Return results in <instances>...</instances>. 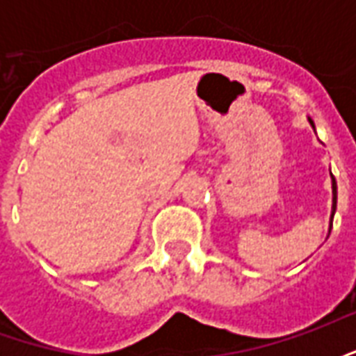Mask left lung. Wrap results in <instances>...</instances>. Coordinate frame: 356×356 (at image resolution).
I'll use <instances>...</instances> for the list:
<instances>
[{
    "label": "left lung",
    "instance_id": "obj_1",
    "mask_svg": "<svg viewBox=\"0 0 356 356\" xmlns=\"http://www.w3.org/2000/svg\"><path fill=\"white\" fill-rule=\"evenodd\" d=\"M309 124L313 125V129H314V124L311 118H309ZM330 175H332V171H330ZM336 204H337V185H336V179H334V175H332V216H330V231H332V219H334V213H336Z\"/></svg>",
    "mask_w": 356,
    "mask_h": 356
}]
</instances>
